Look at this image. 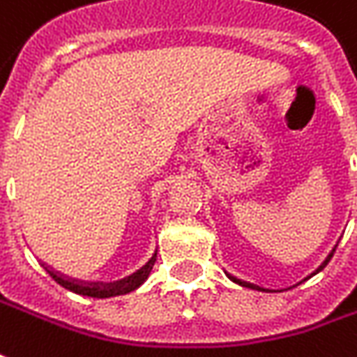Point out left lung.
I'll return each mask as SVG.
<instances>
[{
  "label": "left lung",
  "mask_w": 357,
  "mask_h": 357,
  "mask_svg": "<svg viewBox=\"0 0 357 357\" xmlns=\"http://www.w3.org/2000/svg\"><path fill=\"white\" fill-rule=\"evenodd\" d=\"M333 253H335V251H333ZM333 253H331V255L326 257V259H325V263H323V265H321V266H319V268H317V273H319V271H323V268H325V266H326V263H328V261H331V257H333ZM228 276H230V278H231V280H234V282L241 284V286H248V288H259V286H255V284L241 282V280H239V278H234V276H231V274H228Z\"/></svg>",
  "instance_id": "8db88e82"
}]
</instances>
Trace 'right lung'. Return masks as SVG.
<instances>
[{"label":"right lung","mask_w":357,"mask_h":357,"mask_svg":"<svg viewBox=\"0 0 357 357\" xmlns=\"http://www.w3.org/2000/svg\"><path fill=\"white\" fill-rule=\"evenodd\" d=\"M154 261H156V253H154L149 263L144 266H141L137 273L129 274L127 278H121L118 282H83V280H75V278H69L66 274L57 273L52 266H48L46 263H42L44 268L48 271V274L56 280L57 284H61L67 290L75 291V294H81V296H91V298H109V296H119V294H127V291H133L135 288H139L141 284L149 278V274L153 271Z\"/></svg>","instance_id":"add662e5"}]
</instances>
